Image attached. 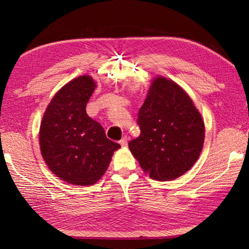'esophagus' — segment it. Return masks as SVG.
Instances as JSON below:
<instances>
[{
  "label": "esophagus",
  "mask_w": 249,
  "mask_h": 249,
  "mask_svg": "<svg viewBox=\"0 0 249 249\" xmlns=\"http://www.w3.org/2000/svg\"><path fill=\"white\" fill-rule=\"evenodd\" d=\"M119 143H120V145H122V146H126L127 145V138L124 137L122 140L119 141Z\"/></svg>",
  "instance_id": "esophagus-1"
}]
</instances>
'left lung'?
Masks as SVG:
<instances>
[{
	"label": "left lung",
	"instance_id": "left-lung-1",
	"mask_svg": "<svg viewBox=\"0 0 249 249\" xmlns=\"http://www.w3.org/2000/svg\"><path fill=\"white\" fill-rule=\"evenodd\" d=\"M137 122L140 136L130 141L129 148L150 178H178L197 161L205 123L189 94L175 81L163 76L152 80Z\"/></svg>",
	"mask_w": 249,
	"mask_h": 249
}]
</instances>
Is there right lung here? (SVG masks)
<instances>
[{"label":"right lung","instance_id":"1","mask_svg":"<svg viewBox=\"0 0 249 249\" xmlns=\"http://www.w3.org/2000/svg\"><path fill=\"white\" fill-rule=\"evenodd\" d=\"M95 87L88 74L66 83L53 96L40 123L38 139L44 162L57 178L73 186L95 184L120 148L87 115L86 104Z\"/></svg>","mask_w":249,"mask_h":249}]
</instances>
